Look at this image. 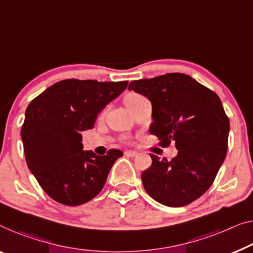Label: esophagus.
Instances as JSON below:
<instances>
[{"mask_svg":"<svg viewBox=\"0 0 253 253\" xmlns=\"http://www.w3.org/2000/svg\"><path fill=\"white\" fill-rule=\"evenodd\" d=\"M125 156L134 158V157L138 156V152H137V151H134V150H127V151H125Z\"/></svg>","mask_w":253,"mask_h":253,"instance_id":"obj_1","label":"esophagus"}]
</instances>
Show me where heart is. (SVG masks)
I'll return each instance as SVG.
<instances>
[{
    "label": "heart",
    "mask_w": 253,
    "mask_h": 253,
    "mask_svg": "<svg viewBox=\"0 0 253 253\" xmlns=\"http://www.w3.org/2000/svg\"><path fill=\"white\" fill-rule=\"evenodd\" d=\"M139 97H142L141 94L135 93V92H129L126 94L125 97H124V101H125V104H128V103L133 102V101H135V100L139 99Z\"/></svg>",
    "instance_id": "heart-1"
}]
</instances>
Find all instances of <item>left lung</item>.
<instances>
[{
    "instance_id": "left-lung-1",
    "label": "left lung",
    "mask_w": 253,
    "mask_h": 253,
    "mask_svg": "<svg viewBox=\"0 0 253 253\" xmlns=\"http://www.w3.org/2000/svg\"><path fill=\"white\" fill-rule=\"evenodd\" d=\"M152 103L150 133L166 148L175 142L178 153L163 160L150 153L152 165L142 182L151 198L168 207L195 201L212 185L228 145L229 120L219 96L185 74H166L130 82Z\"/></svg>"
}]
</instances>
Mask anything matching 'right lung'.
<instances>
[{
	"label": "right lung",
	"mask_w": 253,
	"mask_h": 253,
	"mask_svg": "<svg viewBox=\"0 0 253 253\" xmlns=\"http://www.w3.org/2000/svg\"><path fill=\"white\" fill-rule=\"evenodd\" d=\"M128 82L65 79L28 104L21 127L26 163L48 197L81 206L102 190L120 150L105 156L84 151L82 131L94 126L99 112L127 87Z\"/></svg>",
	"instance_id": "1"
}]
</instances>
